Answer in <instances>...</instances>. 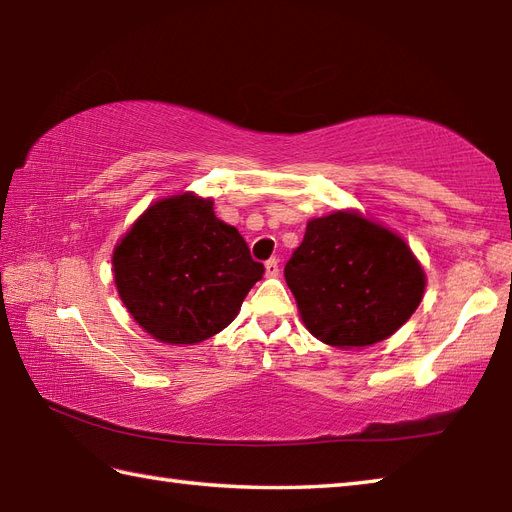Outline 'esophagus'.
Here are the masks:
<instances>
[{
  "mask_svg": "<svg viewBox=\"0 0 512 512\" xmlns=\"http://www.w3.org/2000/svg\"><path fill=\"white\" fill-rule=\"evenodd\" d=\"M279 275V262L273 257L266 262V277H277Z\"/></svg>",
  "mask_w": 512,
  "mask_h": 512,
  "instance_id": "obj_1",
  "label": "esophagus"
}]
</instances>
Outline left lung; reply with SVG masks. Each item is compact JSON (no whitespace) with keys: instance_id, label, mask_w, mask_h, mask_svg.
Returning a JSON list of instances; mask_svg holds the SVG:
<instances>
[{"instance_id":"left-lung-1","label":"left lung","mask_w":512,"mask_h":512,"mask_svg":"<svg viewBox=\"0 0 512 512\" xmlns=\"http://www.w3.org/2000/svg\"><path fill=\"white\" fill-rule=\"evenodd\" d=\"M284 275L310 334L345 350L407 323L427 279L405 239L354 211L310 220Z\"/></svg>"}]
</instances>
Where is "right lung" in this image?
I'll return each mask as SVG.
<instances>
[{
	"label": "right lung",
	"instance_id": "right-lung-1",
	"mask_svg": "<svg viewBox=\"0 0 512 512\" xmlns=\"http://www.w3.org/2000/svg\"><path fill=\"white\" fill-rule=\"evenodd\" d=\"M114 281L134 321L154 339L193 345L222 332L264 275L213 200H158L114 248Z\"/></svg>",
	"mask_w": 512,
	"mask_h": 512
}]
</instances>
